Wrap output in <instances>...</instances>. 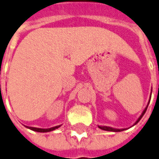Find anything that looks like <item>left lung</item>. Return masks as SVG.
Here are the masks:
<instances>
[{"label": "left lung", "mask_w": 159, "mask_h": 159, "mask_svg": "<svg viewBox=\"0 0 159 159\" xmlns=\"http://www.w3.org/2000/svg\"><path fill=\"white\" fill-rule=\"evenodd\" d=\"M148 106L146 107V108L144 109L143 112V113H142V115L140 116V117H139V119L137 120L136 123H134V125L135 124H137V123H139V121L141 120V118L143 117V116L144 115V113L146 112V111H147V108H148ZM99 128H101V129H102V130H105V131H111V132H121V131H123L125 130V129H117V128H110V127H106V126H98Z\"/></svg>", "instance_id": "left-lung-1"}]
</instances>
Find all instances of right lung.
<instances>
[{
  "label": "right lung",
  "instance_id": "1",
  "mask_svg": "<svg viewBox=\"0 0 159 159\" xmlns=\"http://www.w3.org/2000/svg\"><path fill=\"white\" fill-rule=\"evenodd\" d=\"M60 127L59 126H56V127H53V128H47V129H43V128H32V127H26V128H28L29 129H31V130L36 131V132H39V133H47V132H51V131H53L57 129Z\"/></svg>",
  "mask_w": 159,
  "mask_h": 159
}]
</instances>
